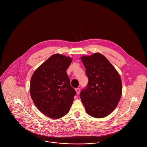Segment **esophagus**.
<instances>
[{"label": "esophagus", "mask_w": 147, "mask_h": 147, "mask_svg": "<svg viewBox=\"0 0 147 147\" xmlns=\"http://www.w3.org/2000/svg\"><path fill=\"white\" fill-rule=\"evenodd\" d=\"M76 93L78 94H79L80 93V89L79 88H77L76 89Z\"/></svg>", "instance_id": "obj_1"}]
</instances>
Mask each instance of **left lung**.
<instances>
[{"label": "left lung", "instance_id": "1", "mask_svg": "<svg viewBox=\"0 0 147 147\" xmlns=\"http://www.w3.org/2000/svg\"><path fill=\"white\" fill-rule=\"evenodd\" d=\"M88 83L80 96L86 113L94 118L109 115L119 102L122 84L113 65L100 53L82 57Z\"/></svg>", "mask_w": 147, "mask_h": 147}]
</instances>
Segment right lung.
<instances>
[{"instance_id": "obj_1", "label": "right lung", "mask_w": 147, "mask_h": 147, "mask_svg": "<svg viewBox=\"0 0 147 147\" xmlns=\"http://www.w3.org/2000/svg\"><path fill=\"white\" fill-rule=\"evenodd\" d=\"M72 59L55 54L34 72L30 83L32 100L46 116L58 119L66 115L76 92L70 85L66 70Z\"/></svg>"}]
</instances>
